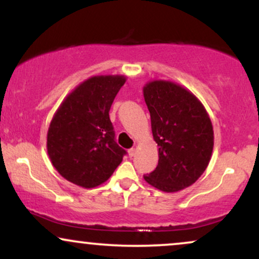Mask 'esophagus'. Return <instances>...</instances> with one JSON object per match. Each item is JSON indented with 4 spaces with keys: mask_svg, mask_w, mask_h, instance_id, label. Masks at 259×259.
Here are the masks:
<instances>
[{
    "mask_svg": "<svg viewBox=\"0 0 259 259\" xmlns=\"http://www.w3.org/2000/svg\"><path fill=\"white\" fill-rule=\"evenodd\" d=\"M127 153H129V157H134V156H135V153H136V150H135V148H130V150L127 151Z\"/></svg>",
    "mask_w": 259,
    "mask_h": 259,
    "instance_id": "34e87169",
    "label": "esophagus"
}]
</instances>
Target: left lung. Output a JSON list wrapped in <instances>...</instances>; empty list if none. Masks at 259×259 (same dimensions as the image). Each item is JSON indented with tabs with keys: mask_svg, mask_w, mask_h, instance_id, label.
<instances>
[{
	"mask_svg": "<svg viewBox=\"0 0 259 259\" xmlns=\"http://www.w3.org/2000/svg\"><path fill=\"white\" fill-rule=\"evenodd\" d=\"M144 97L159 157L156 169L144 178L160 191L178 192L208 167L214 145L212 121L201 101L175 82H147Z\"/></svg>",
	"mask_w": 259,
	"mask_h": 259,
	"instance_id": "left-lung-1",
	"label": "left lung"
}]
</instances>
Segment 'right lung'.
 <instances>
[{
    "instance_id": "1",
    "label": "right lung",
    "mask_w": 259,
    "mask_h": 259,
    "mask_svg": "<svg viewBox=\"0 0 259 259\" xmlns=\"http://www.w3.org/2000/svg\"><path fill=\"white\" fill-rule=\"evenodd\" d=\"M124 75L91 76L65 97L47 132V153L64 179L91 189L111 178L125 150L118 146L109 109Z\"/></svg>"
}]
</instances>
